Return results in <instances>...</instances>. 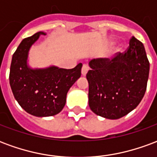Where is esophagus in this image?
Wrapping results in <instances>:
<instances>
[{"label":"esophagus","mask_w":157,"mask_h":157,"mask_svg":"<svg viewBox=\"0 0 157 157\" xmlns=\"http://www.w3.org/2000/svg\"><path fill=\"white\" fill-rule=\"evenodd\" d=\"M89 67L86 65H82V75H86V73L88 71Z\"/></svg>","instance_id":"34e87169"}]
</instances>
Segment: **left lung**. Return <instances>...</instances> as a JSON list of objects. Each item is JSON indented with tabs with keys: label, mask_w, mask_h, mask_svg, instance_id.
Segmentation results:
<instances>
[{
	"label": "left lung",
	"mask_w": 157,
	"mask_h": 157,
	"mask_svg": "<svg viewBox=\"0 0 157 157\" xmlns=\"http://www.w3.org/2000/svg\"><path fill=\"white\" fill-rule=\"evenodd\" d=\"M89 107L97 115L109 119L124 117L139 105L145 95L150 63L141 42L132 37L124 53L112 59L89 62Z\"/></svg>",
	"instance_id": "left-lung-1"
}]
</instances>
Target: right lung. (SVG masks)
<instances>
[{"instance_id":"1","label":"right lung","mask_w":157,"mask_h":157,"mask_svg":"<svg viewBox=\"0 0 157 157\" xmlns=\"http://www.w3.org/2000/svg\"><path fill=\"white\" fill-rule=\"evenodd\" d=\"M44 32L36 33L21 42L12 55L9 81L19 105L36 117L58 114L65 107L69 89L80 78L82 64L73 69L49 66L32 69L28 65L29 52Z\"/></svg>"}]
</instances>
